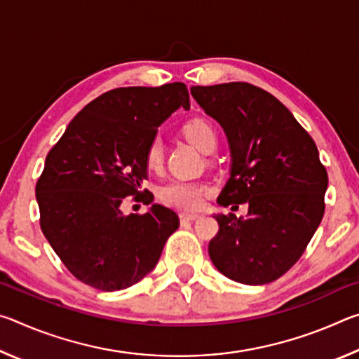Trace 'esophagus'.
Masks as SVG:
<instances>
[{
    "mask_svg": "<svg viewBox=\"0 0 359 359\" xmlns=\"http://www.w3.org/2000/svg\"><path fill=\"white\" fill-rule=\"evenodd\" d=\"M199 218V215H196V214H180V223H188V222H194V220H198Z\"/></svg>",
    "mask_w": 359,
    "mask_h": 359,
    "instance_id": "esophagus-1",
    "label": "esophagus"
}]
</instances>
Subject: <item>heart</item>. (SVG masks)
Returning a JSON list of instances; mask_svg holds the SVG:
<instances>
[{"mask_svg": "<svg viewBox=\"0 0 359 359\" xmlns=\"http://www.w3.org/2000/svg\"><path fill=\"white\" fill-rule=\"evenodd\" d=\"M185 135L196 147L204 154H212L217 149V133L204 120H193L185 126ZM165 160V144L160 135L150 139L145 150V163L150 169H160ZM209 187L203 182L191 180H171L165 187H161V201L180 210H198L203 205L204 196L208 194Z\"/></svg>", "mask_w": 359, "mask_h": 359, "instance_id": "1", "label": "heart"}]
</instances>
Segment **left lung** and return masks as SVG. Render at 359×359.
I'll use <instances>...</instances> for the list:
<instances>
[{"label": "left lung", "instance_id": "obj_1", "mask_svg": "<svg viewBox=\"0 0 359 359\" xmlns=\"http://www.w3.org/2000/svg\"><path fill=\"white\" fill-rule=\"evenodd\" d=\"M228 136L231 177L218 204H248L245 220L215 215L212 263L231 280L264 285L290 271L325 214L327 172L311 135L276 96L247 82L191 87Z\"/></svg>", "mask_w": 359, "mask_h": 359}]
</instances>
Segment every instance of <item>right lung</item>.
I'll return each instance as SVG.
<instances>
[{
    "instance_id": "1",
    "label": "right lung",
    "mask_w": 359,
    "mask_h": 359,
    "mask_svg": "<svg viewBox=\"0 0 359 359\" xmlns=\"http://www.w3.org/2000/svg\"><path fill=\"white\" fill-rule=\"evenodd\" d=\"M190 109L185 83L120 87L88 102L47 154L36 184L39 223L48 244L77 280L101 291L137 283L156 266L179 217L154 204L123 215L125 198L151 203L145 150L179 107Z\"/></svg>"
}]
</instances>
